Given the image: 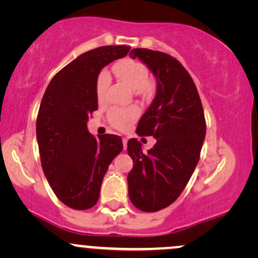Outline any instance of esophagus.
Listing matches in <instances>:
<instances>
[{"label":"esophagus","mask_w":258,"mask_h":258,"mask_svg":"<svg viewBox=\"0 0 258 258\" xmlns=\"http://www.w3.org/2000/svg\"><path fill=\"white\" fill-rule=\"evenodd\" d=\"M122 143H123V149L127 148V138H122Z\"/></svg>","instance_id":"esophagus-1"}]
</instances>
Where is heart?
<instances>
[{
  "mask_svg": "<svg viewBox=\"0 0 258 258\" xmlns=\"http://www.w3.org/2000/svg\"><path fill=\"white\" fill-rule=\"evenodd\" d=\"M115 75L121 81L125 82L133 91L146 90L148 88V69L144 64L136 60H122L115 64L114 67ZM110 85V74L106 70H102L97 79L96 92L99 100L104 98L106 88ZM139 110L137 108L120 109L114 108L109 112V122L116 128H123L127 125L133 122L138 117Z\"/></svg>",
  "mask_w": 258,
  "mask_h": 258,
  "instance_id": "1",
  "label": "heart"
}]
</instances>
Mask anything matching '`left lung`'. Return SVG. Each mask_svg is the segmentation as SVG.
Masks as SVG:
<instances>
[{
  "mask_svg": "<svg viewBox=\"0 0 258 258\" xmlns=\"http://www.w3.org/2000/svg\"><path fill=\"white\" fill-rule=\"evenodd\" d=\"M130 57L139 58L156 80L155 98L137 126L139 136H153L156 143L148 153L136 138L127 143L133 160L128 197L137 209L156 212L170 206L190 179L205 139V116L197 86L177 59L147 48L132 49Z\"/></svg>",
  "mask_w": 258,
  "mask_h": 258,
  "instance_id": "obj_1",
  "label": "left lung"
}]
</instances>
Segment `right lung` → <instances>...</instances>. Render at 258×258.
I'll list each match as a JSON object with an SVG mask.
<instances>
[{
	"mask_svg": "<svg viewBox=\"0 0 258 258\" xmlns=\"http://www.w3.org/2000/svg\"><path fill=\"white\" fill-rule=\"evenodd\" d=\"M128 46H104L79 55L47 86L36 121L41 165L57 198L74 210L98 201L109 165L122 150L115 135L94 137L88 116L98 109L100 70L128 53Z\"/></svg>",
	"mask_w": 258,
	"mask_h": 258,
	"instance_id": "right-lung-1",
	"label": "right lung"
}]
</instances>
